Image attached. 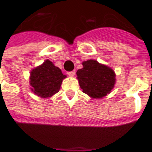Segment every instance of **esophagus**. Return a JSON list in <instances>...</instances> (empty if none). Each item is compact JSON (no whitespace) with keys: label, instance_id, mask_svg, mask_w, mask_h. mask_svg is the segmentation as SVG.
<instances>
[{"label":"esophagus","instance_id":"obj_1","mask_svg":"<svg viewBox=\"0 0 152 152\" xmlns=\"http://www.w3.org/2000/svg\"><path fill=\"white\" fill-rule=\"evenodd\" d=\"M67 74H68L70 76H75V74H76V72H75V71H72V72H67Z\"/></svg>","mask_w":152,"mask_h":152}]
</instances>
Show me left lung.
<instances>
[{"instance_id":"1","label":"left lung","mask_w":152,"mask_h":152,"mask_svg":"<svg viewBox=\"0 0 152 152\" xmlns=\"http://www.w3.org/2000/svg\"><path fill=\"white\" fill-rule=\"evenodd\" d=\"M76 72L80 89L92 99H102L109 94L115 84V73L112 68L89 59L82 63Z\"/></svg>"}]
</instances>
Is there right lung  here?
Wrapping results in <instances>:
<instances>
[{
	"label": "right lung",
	"instance_id": "1",
	"mask_svg": "<svg viewBox=\"0 0 152 152\" xmlns=\"http://www.w3.org/2000/svg\"><path fill=\"white\" fill-rule=\"evenodd\" d=\"M66 77L60 68L47 59L31 71L30 89L38 97L48 99L59 91L61 84Z\"/></svg>",
	"mask_w": 152,
	"mask_h": 152
}]
</instances>
